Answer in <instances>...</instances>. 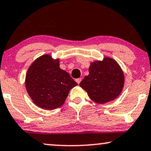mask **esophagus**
Returning a JSON list of instances; mask_svg holds the SVG:
<instances>
[{"label":"esophagus","instance_id":"obj_1","mask_svg":"<svg viewBox=\"0 0 151 151\" xmlns=\"http://www.w3.org/2000/svg\"><path fill=\"white\" fill-rule=\"evenodd\" d=\"M81 81H82V78H78V79L76 80V81L77 82L78 84H80V83H81Z\"/></svg>","mask_w":151,"mask_h":151}]
</instances>
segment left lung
Wrapping results in <instances>:
<instances>
[{"label":"left lung","instance_id":"obj_1","mask_svg":"<svg viewBox=\"0 0 151 151\" xmlns=\"http://www.w3.org/2000/svg\"><path fill=\"white\" fill-rule=\"evenodd\" d=\"M124 73L114 59L105 57L91 63L89 75L80 83L93 101L105 104L114 100L124 86Z\"/></svg>","mask_w":151,"mask_h":151}]
</instances>
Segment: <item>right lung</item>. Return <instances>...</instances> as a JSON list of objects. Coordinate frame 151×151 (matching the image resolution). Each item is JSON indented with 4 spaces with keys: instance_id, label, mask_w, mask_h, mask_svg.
Returning <instances> with one entry per match:
<instances>
[{
    "instance_id": "right-lung-1",
    "label": "right lung",
    "mask_w": 151,
    "mask_h": 151,
    "mask_svg": "<svg viewBox=\"0 0 151 151\" xmlns=\"http://www.w3.org/2000/svg\"><path fill=\"white\" fill-rule=\"evenodd\" d=\"M77 85L68 73L59 68V59L48 55L33 61L25 80L26 89L33 103L47 110L61 106L69 91Z\"/></svg>"
}]
</instances>
